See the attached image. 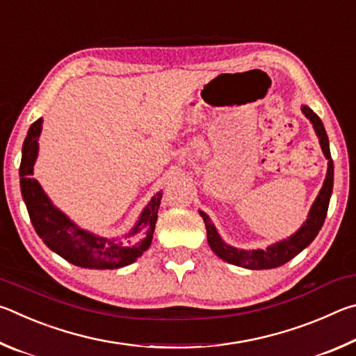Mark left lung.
I'll use <instances>...</instances> for the list:
<instances>
[{
	"instance_id": "left-lung-1",
	"label": "left lung",
	"mask_w": 356,
	"mask_h": 356,
	"mask_svg": "<svg viewBox=\"0 0 356 356\" xmlns=\"http://www.w3.org/2000/svg\"><path fill=\"white\" fill-rule=\"evenodd\" d=\"M301 111L305 113V116L311 120L312 125H314V130L318 136V143H321L325 156L328 159L327 177H325L323 186L321 193H318L317 200L314 201V204H312V207L309 210L308 220H306L305 225L287 240H282V242L268 246L267 250L246 251V250L232 248V246H229L222 242L218 236V232H216L215 226L210 222L209 216L204 212H200L204 218V222H206L209 246L212 248V251L216 256L222 259V261H226L232 265H238V267L250 268V270L276 268L280 267V265H284L286 262L291 261V259L297 256L300 251H303L306 246L316 238L318 231L322 229L325 216H327V212H328L331 191H333L334 166H333V159H331V154H330L328 136H327V131H325L321 118H318L309 106H301Z\"/></svg>"
}]
</instances>
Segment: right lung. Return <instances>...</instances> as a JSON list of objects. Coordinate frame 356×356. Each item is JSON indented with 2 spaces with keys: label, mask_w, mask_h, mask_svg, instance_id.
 <instances>
[{
  "label": "right lung",
  "mask_w": 356,
  "mask_h": 356,
  "mask_svg": "<svg viewBox=\"0 0 356 356\" xmlns=\"http://www.w3.org/2000/svg\"><path fill=\"white\" fill-rule=\"evenodd\" d=\"M42 119L31 124L22 149L20 188L29 218L44 243L64 257L65 261L83 268H119L135 262L150 243L159 218V207L163 193H156L143 210L140 221L125 238L97 237L75 226L67 216L53 206L38 180L33 177V166L38 156V138ZM129 239L130 245L124 243Z\"/></svg>",
  "instance_id": "1"
}]
</instances>
